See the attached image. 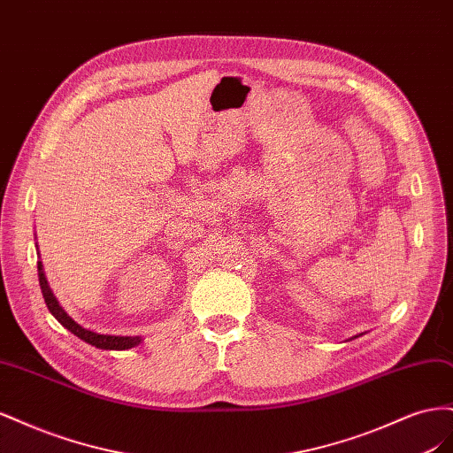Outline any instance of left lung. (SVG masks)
<instances>
[{
	"mask_svg": "<svg viewBox=\"0 0 453 453\" xmlns=\"http://www.w3.org/2000/svg\"><path fill=\"white\" fill-rule=\"evenodd\" d=\"M353 338H357V336H353Z\"/></svg>",
	"mask_w": 453,
	"mask_h": 453,
	"instance_id": "left-lung-1",
	"label": "left lung"
}]
</instances>
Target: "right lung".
I'll use <instances>...</instances> for the list:
<instances>
[{
	"label": "right lung",
	"mask_w": 453,
	"mask_h": 453,
	"mask_svg": "<svg viewBox=\"0 0 453 453\" xmlns=\"http://www.w3.org/2000/svg\"><path fill=\"white\" fill-rule=\"evenodd\" d=\"M37 276H39V285H41V293H43V298L47 303L49 311L54 315V318L58 319V323L62 326H65L67 331L73 333L77 338H81L87 344L98 348V349H111V351H122V349H130L140 346L143 338L142 336H115V334H100V333H94L90 328H85L83 325H79L75 319H72L67 311L60 306V303L54 296L50 285L47 281V276L43 272V263L37 260Z\"/></svg>",
	"instance_id": "add662e5"
}]
</instances>
